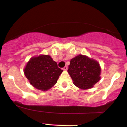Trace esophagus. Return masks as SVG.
I'll return each mask as SVG.
<instances>
[{"label":"esophagus","instance_id":"34e87169","mask_svg":"<svg viewBox=\"0 0 127 127\" xmlns=\"http://www.w3.org/2000/svg\"><path fill=\"white\" fill-rule=\"evenodd\" d=\"M63 69L64 70V71H67V66H64V67H63Z\"/></svg>","mask_w":127,"mask_h":127}]
</instances>
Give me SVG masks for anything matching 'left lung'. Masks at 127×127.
I'll list each match as a JSON object with an SVG mask.
<instances>
[{"label": "left lung", "instance_id": "obj_1", "mask_svg": "<svg viewBox=\"0 0 127 127\" xmlns=\"http://www.w3.org/2000/svg\"><path fill=\"white\" fill-rule=\"evenodd\" d=\"M67 72L74 85L83 90L92 88L101 79L99 63L82 55L72 59Z\"/></svg>", "mask_w": 127, "mask_h": 127}]
</instances>
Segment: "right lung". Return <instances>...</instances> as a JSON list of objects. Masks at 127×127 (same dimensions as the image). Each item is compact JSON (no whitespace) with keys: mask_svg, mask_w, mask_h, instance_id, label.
Wrapping results in <instances>:
<instances>
[{"mask_svg":"<svg viewBox=\"0 0 127 127\" xmlns=\"http://www.w3.org/2000/svg\"><path fill=\"white\" fill-rule=\"evenodd\" d=\"M63 71L50 55L31 58L24 69V75L34 87L42 91L52 88Z\"/></svg>","mask_w":127,"mask_h":127,"instance_id":"1","label":"right lung"}]
</instances>
